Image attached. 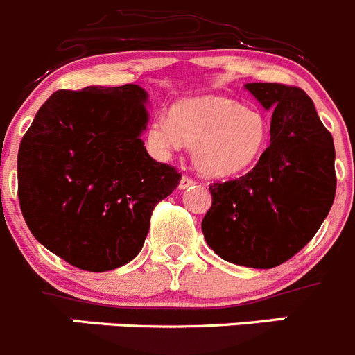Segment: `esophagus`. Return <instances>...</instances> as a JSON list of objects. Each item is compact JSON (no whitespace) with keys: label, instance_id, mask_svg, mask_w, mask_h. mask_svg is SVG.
<instances>
[{"label":"esophagus","instance_id":"obj_1","mask_svg":"<svg viewBox=\"0 0 355 355\" xmlns=\"http://www.w3.org/2000/svg\"><path fill=\"white\" fill-rule=\"evenodd\" d=\"M194 184H196V182H194L191 177H182L180 184H178V189H180V191H185V189L193 187Z\"/></svg>","mask_w":355,"mask_h":355}]
</instances>
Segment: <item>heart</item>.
<instances>
[{
  "mask_svg": "<svg viewBox=\"0 0 355 355\" xmlns=\"http://www.w3.org/2000/svg\"><path fill=\"white\" fill-rule=\"evenodd\" d=\"M270 140L268 119L226 96L178 103L170 119H154L148 128V141L157 150H170L182 141L193 148L194 166L208 178H233L250 171L266 154Z\"/></svg>",
  "mask_w": 355,
  "mask_h": 355,
  "instance_id": "heart-1",
  "label": "heart"
}]
</instances>
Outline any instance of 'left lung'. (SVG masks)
I'll return each instance as SVG.
<instances>
[{"instance_id":"1","label":"left lung","mask_w":355,"mask_h":355,"mask_svg":"<svg viewBox=\"0 0 355 355\" xmlns=\"http://www.w3.org/2000/svg\"><path fill=\"white\" fill-rule=\"evenodd\" d=\"M245 89L273 110L270 147L252 171L208 187L211 207L201 230L224 261L268 270L300 252L329 214L336 193L334 144L303 89Z\"/></svg>"}]
</instances>
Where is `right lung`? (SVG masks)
Returning <instances> with one entry per match:
<instances>
[{"label": "right lung", "instance_id": "right-lung-1", "mask_svg": "<svg viewBox=\"0 0 355 355\" xmlns=\"http://www.w3.org/2000/svg\"><path fill=\"white\" fill-rule=\"evenodd\" d=\"M135 84L58 91L19 147V203L33 236L71 266L108 271L138 256L155 205L182 175L154 161Z\"/></svg>", "mask_w": 355, "mask_h": 355}]
</instances>
